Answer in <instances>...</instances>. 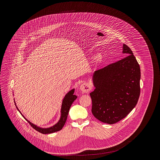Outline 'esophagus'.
<instances>
[{"label": "esophagus", "instance_id": "34e87169", "mask_svg": "<svg viewBox=\"0 0 160 160\" xmlns=\"http://www.w3.org/2000/svg\"><path fill=\"white\" fill-rule=\"evenodd\" d=\"M80 89L81 91L84 93H87L91 90V86L87 83H84L80 86Z\"/></svg>", "mask_w": 160, "mask_h": 160}]
</instances>
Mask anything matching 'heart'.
I'll list each match as a JSON object with an SVG mask.
<instances>
[{
	"label": "heart",
	"instance_id": "heart-1",
	"mask_svg": "<svg viewBox=\"0 0 160 160\" xmlns=\"http://www.w3.org/2000/svg\"><path fill=\"white\" fill-rule=\"evenodd\" d=\"M93 62L95 63H99L102 62V57L100 54H97L94 57H93Z\"/></svg>",
	"mask_w": 160,
	"mask_h": 160
}]
</instances>
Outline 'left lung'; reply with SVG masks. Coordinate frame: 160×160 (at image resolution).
I'll return each instance as SVG.
<instances>
[{
	"label": "left lung",
	"mask_w": 160,
	"mask_h": 160,
	"mask_svg": "<svg viewBox=\"0 0 160 160\" xmlns=\"http://www.w3.org/2000/svg\"><path fill=\"white\" fill-rule=\"evenodd\" d=\"M127 57L95 71V89L90 93L92 113L99 121L113 124L124 118L137 105L140 96V69L131 49L123 45Z\"/></svg>",
	"instance_id": "1"
}]
</instances>
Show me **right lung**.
I'll return each instance as SVG.
<instances>
[{
    "instance_id": "obj_1",
    "label": "right lung",
    "mask_w": 160,
    "mask_h": 160,
    "mask_svg": "<svg viewBox=\"0 0 160 160\" xmlns=\"http://www.w3.org/2000/svg\"><path fill=\"white\" fill-rule=\"evenodd\" d=\"M74 89H72L70 91H69L65 96L63 102H62V108H61V116H60V119L58 121V122L55 124L54 126L48 128H39V126H37L36 125L32 124V122H31L29 121H28L26 118H25V117L23 116V118L29 122V124L34 129H36L37 131L43 134H50V133H53L57 131H60L63 127L64 126L67 119V117H68V114L69 110V108L71 106V105L72 104L73 102L77 98V96L74 95ZM15 106L17 108V110L19 111V112L22 114V113L20 112V110H18V107L16 105L15 102Z\"/></svg>"
}]
</instances>
